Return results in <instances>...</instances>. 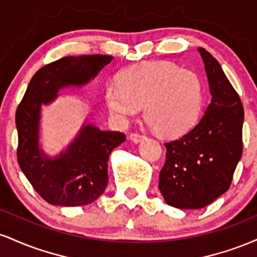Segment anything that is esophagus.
I'll return each instance as SVG.
<instances>
[{
	"label": "esophagus",
	"instance_id": "esophagus-1",
	"mask_svg": "<svg viewBox=\"0 0 257 257\" xmlns=\"http://www.w3.org/2000/svg\"><path fill=\"white\" fill-rule=\"evenodd\" d=\"M129 138H131V140L134 141V143H140V141H143L144 139H145V135L140 134V133H132Z\"/></svg>",
	"mask_w": 257,
	"mask_h": 257
}]
</instances>
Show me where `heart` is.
I'll list each match as a JSON object with an SVG mask.
<instances>
[{
    "label": "heart",
    "instance_id": "1",
    "mask_svg": "<svg viewBox=\"0 0 257 257\" xmlns=\"http://www.w3.org/2000/svg\"><path fill=\"white\" fill-rule=\"evenodd\" d=\"M119 83H108L105 101L111 114L125 122L144 104V117L162 137H178L192 128L204 101V85L196 72L170 61L125 67Z\"/></svg>",
    "mask_w": 257,
    "mask_h": 257
}]
</instances>
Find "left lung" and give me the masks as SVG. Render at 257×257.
<instances>
[{"label":"left lung","instance_id":"8db88e82","mask_svg":"<svg viewBox=\"0 0 257 257\" xmlns=\"http://www.w3.org/2000/svg\"><path fill=\"white\" fill-rule=\"evenodd\" d=\"M211 102L197 124L164 144L166 162L159 173V191L169 205L200 209L213 203L231 186L243 153L244 108L220 64L204 48Z\"/></svg>","mask_w":257,"mask_h":257}]
</instances>
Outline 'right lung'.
Listing matches in <instances>:
<instances>
[{
	"label": "right lung",
	"mask_w": 257,
	"mask_h": 257,
	"mask_svg": "<svg viewBox=\"0 0 257 257\" xmlns=\"http://www.w3.org/2000/svg\"><path fill=\"white\" fill-rule=\"evenodd\" d=\"M112 59L111 55H81L44 65L31 78L18 105V164L35 191L49 204L79 206L98 199L108 182V156L125 140V135L88 124L65 153L49 159L38 150L41 104L52 101L59 88L87 83Z\"/></svg>",
	"instance_id": "right-lung-1"
}]
</instances>
